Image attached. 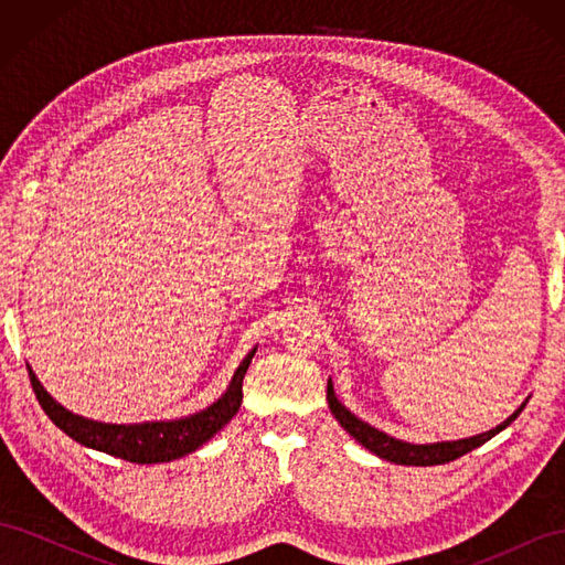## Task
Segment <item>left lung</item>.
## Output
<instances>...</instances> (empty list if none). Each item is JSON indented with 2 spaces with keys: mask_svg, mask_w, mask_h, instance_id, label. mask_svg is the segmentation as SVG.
<instances>
[{
  "mask_svg": "<svg viewBox=\"0 0 565 565\" xmlns=\"http://www.w3.org/2000/svg\"><path fill=\"white\" fill-rule=\"evenodd\" d=\"M328 403H330V409H332V415L337 417V422L344 426V429L370 452H374L386 461H393V465L434 467V465H446V461H452L461 455H467L473 448L483 446V443L490 440L492 436H498L502 429H507V426L521 415V409L525 407L527 401H523L519 405V409H514V413H511L502 424H498L494 429H490L486 434L459 438V440H440V443H407V440L393 438V436H388L380 429H374V426H370L361 417H355L351 409L337 398L332 380H328Z\"/></svg>",
  "mask_w": 565,
  "mask_h": 565,
  "instance_id": "8db88e82",
  "label": "left lung"
}]
</instances>
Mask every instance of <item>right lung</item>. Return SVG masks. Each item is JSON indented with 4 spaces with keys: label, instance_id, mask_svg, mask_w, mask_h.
I'll list each match as a JSON object with an SVG mask.
<instances>
[{
    "label": "right lung",
    "instance_id": "add662e5",
    "mask_svg": "<svg viewBox=\"0 0 565 565\" xmlns=\"http://www.w3.org/2000/svg\"><path fill=\"white\" fill-rule=\"evenodd\" d=\"M254 353L256 347L245 355V361L237 365L233 380L228 388L221 393V398L200 409V413L181 419L139 424H106L75 415L51 396L30 365L28 372L32 388H35V396L49 419L54 422L61 431L77 440L79 446L134 461V465H158V461H172L195 452L198 448H202V443H207L212 436H216L235 417L243 403V380Z\"/></svg>",
    "mask_w": 565,
    "mask_h": 565
}]
</instances>
